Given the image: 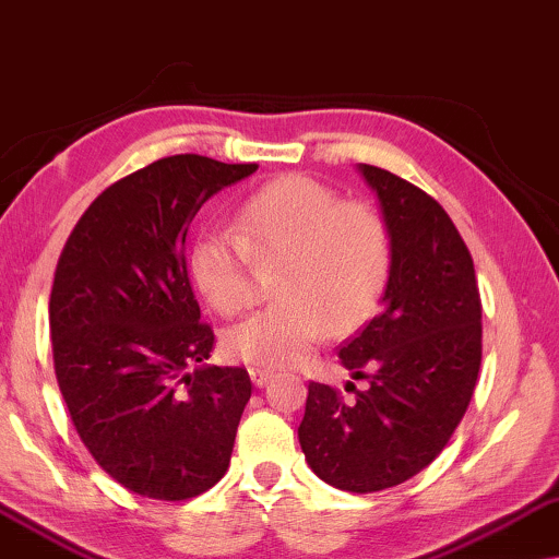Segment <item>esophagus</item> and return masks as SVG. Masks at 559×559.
<instances>
[{
  "label": "esophagus",
  "mask_w": 559,
  "mask_h": 559,
  "mask_svg": "<svg viewBox=\"0 0 559 559\" xmlns=\"http://www.w3.org/2000/svg\"><path fill=\"white\" fill-rule=\"evenodd\" d=\"M250 380H253L255 388H263V384H269L273 380V372H271V369H263V367H253V369H250Z\"/></svg>",
  "instance_id": "1"
}]
</instances>
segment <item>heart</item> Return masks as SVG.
I'll list each match as a JSON object with an SVG mask.
<instances>
[{
	"label": "heart",
	"instance_id": "b5f03b06",
	"mask_svg": "<svg viewBox=\"0 0 559 559\" xmlns=\"http://www.w3.org/2000/svg\"><path fill=\"white\" fill-rule=\"evenodd\" d=\"M253 263L278 265L273 304L225 334V352L278 369L301 361L324 336H347L372 317L392 271V233L372 204L283 175L233 212L230 230H204L190 273L207 304L235 317L253 296Z\"/></svg>",
	"mask_w": 559,
	"mask_h": 559
}]
</instances>
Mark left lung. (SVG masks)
<instances>
[{"instance_id": "left-lung-1", "label": "left lung", "mask_w": 559, "mask_h": 559, "mask_svg": "<svg viewBox=\"0 0 559 559\" xmlns=\"http://www.w3.org/2000/svg\"><path fill=\"white\" fill-rule=\"evenodd\" d=\"M359 171L392 233L382 311L340 347L367 388L309 382L298 443L321 481L372 493L420 474L459 428L481 367V296L448 212L388 169Z\"/></svg>"}]
</instances>
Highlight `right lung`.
<instances>
[{"label":"right lung","mask_w":559,"mask_h":559,"mask_svg":"<svg viewBox=\"0 0 559 559\" xmlns=\"http://www.w3.org/2000/svg\"><path fill=\"white\" fill-rule=\"evenodd\" d=\"M258 164L177 154L91 202L50 294L55 377L100 468L148 499L200 497L225 476L253 382L207 365L215 347L187 276L185 240L212 194Z\"/></svg>","instance_id":"obj_1"}]
</instances>
